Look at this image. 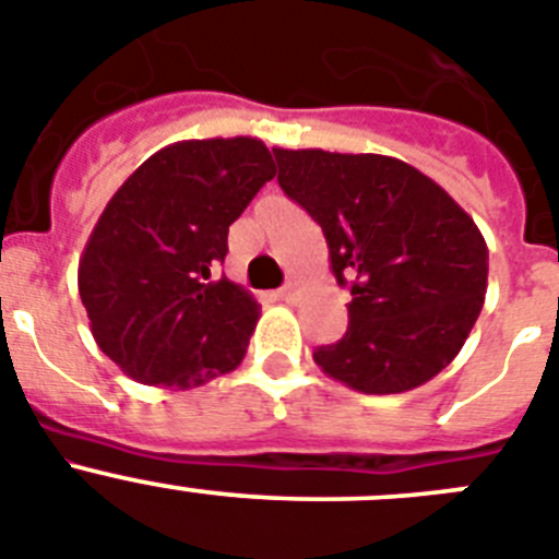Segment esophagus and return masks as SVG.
Listing matches in <instances>:
<instances>
[{
  "mask_svg": "<svg viewBox=\"0 0 559 559\" xmlns=\"http://www.w3.org/2000/svg\"><path fill=\"white\" fill-rule=\"evenodd\" d=\"M298 289H300V284H298V281H295V278H292V281H286V284L281 286V292H278V295H281V300H286V304H292V300L298 298Z\"/></svg>",
  "mask_w": 559,
  "mask_h": 559,
  "instance_id": "34e87169",
  "label": "esophagus"
}]
</instances>
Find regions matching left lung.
<instances>
[{
    "instance_id": "obj_1",
    "label": "left lung",
    "mask_w": 559,
    "mask_h": 559,
    "mask_svg": "<svg viewBox=\"0 0 559 559\" xmlns=\"http://www.w3.org/2000/svg\"><path fill=\"white\" fill-rule=\"evenodd\" d=\"M278 183L329 245L348 331L314 350L365 395L406 392L449 367L487 292V245L442 186L390 155L273 147Z\"/></svg>"
}]
</instances>
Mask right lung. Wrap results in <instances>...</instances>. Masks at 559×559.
Wrapping results in <instances>:
<instances>
[{
	"label": "right lung",
	"instance_id": "obj_1",
	"mask_svg": "<svg viewBox=\"0 0 559 559\" xmlns=\"http://www.w3.org/2000/svg\"><path fill=\"white\" fill-rule=\"evenodd\" d=\"M273 178L264 142L236 135L169 144L119 186L80 255L78 289L122 373L189 390L245 359L259 300L214 267L230 223Z\"/></svg>",
	"mask_w": 559,
	"mask_h": 559
}]
</instances>
